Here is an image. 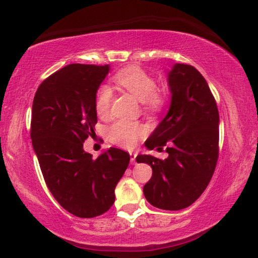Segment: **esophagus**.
Returning <instances> with one entry per match:
<instances>
[{
	"instance_id": "34e87169",
	"label": "esophagus",
	"mask_w": 258,
	"mask_h": 258,
	"mask_svg": "<svg viewBox=\"0 0 258 258\" xmlns=\"http://www.w3.org/2000/svg\"><path fill=\"white\" fill-rule=\"evenodd\" d=\"M136 156H137L136 153H130V163L132 164L136 163Z\"/></svg>"
}]
</instances>
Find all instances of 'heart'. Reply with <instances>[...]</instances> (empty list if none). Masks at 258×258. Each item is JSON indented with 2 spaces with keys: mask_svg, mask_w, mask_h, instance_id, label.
<instances>
[{
  "mask_svg": "<svg viewBox=\"0 0 258 258\" xmlns=\"http://www.w3.org/2000/svg\"><path fill=\"white\" fill-rule=\"evenodd\" d=\"M118 86L133 94L137 100L150 108H158L164 103L163 95L158 94L157 84L154 77L139 67H129L115 75ZM112 90L107 84L98 88L95 97V109L100 116H107L110 110ZM144 135V128L139 123L118 121L108 130L109 140L122 148H133Z\"/></svg>",
  "mask_w": 258,
  "mask_h": 258,
  "instance_id": "1",
  "label": "heart"
}]
</instances>
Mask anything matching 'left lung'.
<instances>
[{"instance_id":"obj_1","label":"left lung","mask_w":258,"mask_h":258,"mask_svg":"<svg viewBox=\"0 0 258 258\" xmlns=\"http://www.w3.org/2000/svg\"><path fill=\"white\" fill-rule=\"evenodd\" d=\"M170 105L167 115L144 143L147 149L165 151L164 161L139 155L153 176L143 186L151 206L181 210L191 206L209 184L218 157L217 105L207 81L192 66L175 63L167 73Z\"/></svg>"}]
</instances>
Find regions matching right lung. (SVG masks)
<instances>
[{
    "label": "right lung",
    "instance_id": "obj_1",
    "mask_svg": "<svg viewBox=\"0 0 258 258\" xmlns=\"http://www.w3.org/2000/svg\"><path fill=\"white\" fill-rule=\"evenodd\" d=\"M109 70V64L67 66L41 83L33 102L30 137L44 181L67 211L82 218L110 209L130 161L117 148L96 160L83 149L95 134V97Z\"/></svg>",
    "mask_w": 258,
    "mask_h": 258
}]
</instances>
